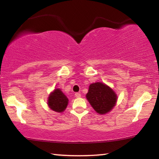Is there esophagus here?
<instances>
[{
    "instance_id": "esophagus-1",
    "label": "esophagus",
    "mask_w": 159,
    "mask_h": 159,
    "mask_svg": "<svg viewBox=\"0 0 159 159\" xmlns=\"http://www.w3.org/2000/svg\"><path fill=\"white\" fill-rule=\"evenodd\" d=\"M75 96L76 97V98H80V97H81V94H80V93H75Z\"/></svg>"
}]
</instances>
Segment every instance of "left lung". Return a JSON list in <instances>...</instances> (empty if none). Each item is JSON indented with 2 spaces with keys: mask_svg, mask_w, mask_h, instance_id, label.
Returning <instances> with one entry per match:
<instances>
[{
  "mask_svg": "<svg viewBox=\"0 0 159 159\" xmlns=\"http://www.w3.org/2000/svg\"><path fill=\"white\" fill-rule=\"evenodd\" d=\"M86 97L96 112L101 115L110 112L114 108L118 99L116 92L102 82L90 84Z\"/></svg>",
  "mask_w": 159,
  "mask_h": 159,
  "instance_id": "8db88e82",
  "label": "left lung"
}]
</instances>
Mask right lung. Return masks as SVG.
<instances>
[{
    "instance_id": "1",
    "label": "right lung",
    "mask_w": 159,
    "mask_h": 159,
    "mask_svg": "<svg viewBox=\"0 0 159 159\" xmlns=\"http://www.w3.org/2000/svg\"><path fill=\"white\" fill-rule=\"evenodd\" d=\"M68 103L67 96L60 89H54L48 98V107L55 112L61 113L66 110Z\"/></svg>"
}]
</instances>
